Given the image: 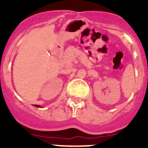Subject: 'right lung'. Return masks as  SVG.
<instances>
[{
    "label": "right lung",
    "instance_id": "obj_1",
    "mask_svg": "<svg viewBox=\"0 0 148 148\" xmlns=\"http://www.w3.org/2000/svg\"><path fill=\"white\" fill-rule=\"evenodd\" d=\"M35 106H36V107H41V106H40L39 105H35Z\"/></svg>",
    "mask_w": 148,
    "mask_h": 148
}]
</instances>
